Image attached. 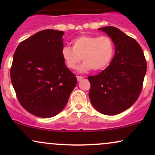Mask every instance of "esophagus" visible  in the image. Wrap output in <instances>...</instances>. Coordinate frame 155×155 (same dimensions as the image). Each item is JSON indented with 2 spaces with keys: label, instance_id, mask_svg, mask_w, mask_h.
<instances>
[{
  "label": "esophagus",
  "instance_id": "esophagus-1",
  "mask_svg": "<svg viewBox=\"0 0 155 155\" xmlns=\"http://www.w3.org/2000/svg\"><path fill=\"white\" fill-rule=\"evenodd\" d=\"M76 79H77V81H81V79H83L84 77H83V76H76Z\"/></svg>",
  "mask_w": 155,
  "mask_h": 155
}]
</instances>
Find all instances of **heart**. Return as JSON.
<instances>
[{
    "label": "heart",
    "instance_id": "b5f03b06",
    "mask_svg": "<svg viewBox=\"0 0 155 155\" xmlns=\"http://www.w3.org/2000/svg\"><path fill=\"white\" fill-rule=\"evenodd\" d=\"M115 47L112 39L106 35H81L72 41V48L64 47L61 50L63 60L69 68L74 69L82 59L79 71L92 69L101 71L111 63Z\"/></svg>",
    "mask_w": 155,
    "mask_h": 155
}]
</instances>
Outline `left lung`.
<instances>
[{
  "instance_id": "obj_1",
  "label": "left lung",
  "mask_w": 155,
  "mask_h": 155,
  "mask_svg": "<svg viewBox=\"0 0 155 155\" xmlns=\"http://www.w3.org/2000/svg\"><path fill=\"white\" fill-rule=\"evenodd\" d=\"M113 41L115 54L109 65L89 76V97L93 107L105 115L125 111L137 101L147 72L143 50L135 39L112 26L99 28Z\"/></svg>"
}]
</instances>
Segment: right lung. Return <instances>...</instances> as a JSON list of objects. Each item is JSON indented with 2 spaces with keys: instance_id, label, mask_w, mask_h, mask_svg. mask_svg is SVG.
I'll list each match as a JSON object with an SVG mask.
<instances>
[{
  "instance_id": "1",
  "label": "right lung",
  "mask_w": 155,
  "mask_h": 155,
  "mask_svg": "<svg viewBox=\"0 0 155 155\" xmlns=\"http://www.w3.org/2000/svg\"><path fill=\"white\" fill-rule=\"evenodd\" d=\"M63 31L44 30L19 44L10 76L20 104L38 117L56 116L66 106L76 77L61 56Z\"/></svg>"
}]
</instances>
